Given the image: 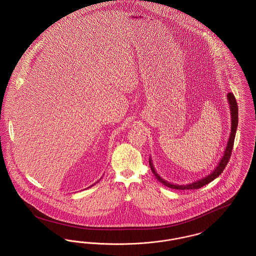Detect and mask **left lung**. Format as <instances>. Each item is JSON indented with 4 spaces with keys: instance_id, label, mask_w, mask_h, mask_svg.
I'll use <instances>...</instances> for the list:
<instances>
[{
    "instance_id": "left-lung-1",
    "label": "left lung",
    "mask_w": 256,
    "mask_h": 256,
    "mask_svg": "<svg viewBox=\"0 0 256 256\" xmlns=\"http://www.w3.org/2000/svg\"><path fill=\"white\" fill-rule=\"evenodd\" d=\"M228 102L230 104V116H232V130H230V138L228 141V144L226 146V150L224 152L222 156L220 159L218 165L216 166V168L211 172L208 176L206 178H202L200 180H198L196 182L191 183H187V184H174V183L168 182L167 180H163L158 172L154 169V166L152 164V160L150 158V170L152 172V174H154V176L156 178V180H158L160 182L164 184L167 187H170L172 189H178V190H189V189H198L204 185H206L209 182H213L215 178H217L220 174L222 172V170H224L228 160L232 156V148H233V144H234V139H235V134H236V130L238 126V106H237V102L235 100V97L232 93L228 94Z\"/></svg>"
}]
</instances>
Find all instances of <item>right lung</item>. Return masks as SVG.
<instances>
[{"mask_svg":"<svg viewBox=\"0 0 256 256\" xmlns=\"http://www.w3.org/2000/svg\"><path fill=\"white\" fill-rule=\"evenodd\" d=\"M92 186H93V185H92Z\"/></svg>","mask_w":256,"mask_h":256,"instance_id":"obj_1","label":"right lung"}]
</instances>
